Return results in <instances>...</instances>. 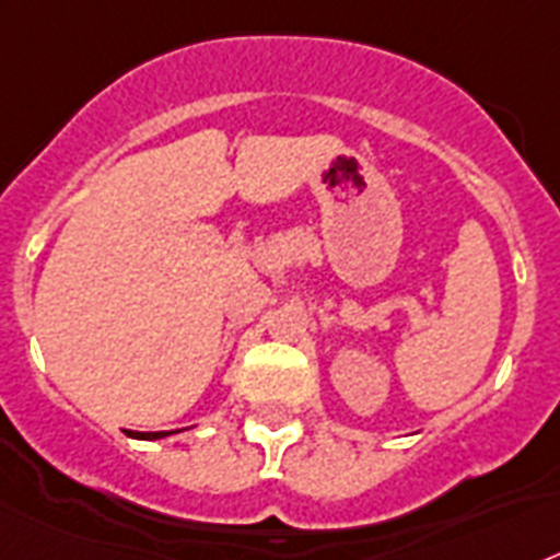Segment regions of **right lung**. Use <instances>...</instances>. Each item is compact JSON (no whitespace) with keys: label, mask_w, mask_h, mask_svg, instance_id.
<instances>
[{"label":"right lung","mask_w":560,"mask_h":560,"mask_svg":"<svg viewBox=\"0 0 560 560\" xmlns=\"http://www.w3.org/2000/svg\"><path fill=\"white\" fill-rule=\"evenodd\" d=\"M133 439H164V435H171V432H130Z\"/></svg>","instance_id":"obj_1"}]
</instances>
